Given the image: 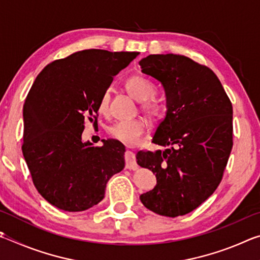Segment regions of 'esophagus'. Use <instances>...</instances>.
<instances>
[{
  "label": "esophagus",
  "mask_w": 260,
  "mask_h": 260,
  "mask_svg": "<svg viewBox=\"0 0 260 260\" xmlns=\"http://www.w3.org/2000/svg\"><path fill=\"white\" fill-rule=\"evenodd\" d=\"M125 161H126V169L128 170H136L138 169V164L135 160V153L129 150L125 151Z\"/></svg>",
  "instance_id": "34e87169"
}]
</instances>
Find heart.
Instances as JSON below:
<instances>
[{
    "label": "heart",
    "mask_w": 260,
    "mask_h": 260,
    "mask_svg": "<svg viewBox=\"0 0 260 260\" xmlns=\"http://www.w3.org/2000/svg\"><path fill=\"white\" fill-rule=\"evenodd\" d=\"M125 87L135 100L142 102L141 108L152 118H156L161 112V105L153 98L156 87L153 83L141 74H134L125 80ZM109 110V91H104L99 101V111L107 114ZM147 129V124L143 119L120 120L108 126L107 132L110 138L119 141L126 146H133L141 139Z\"/></svg>",
    "instance_id": "obj_1"
}]
</instances>
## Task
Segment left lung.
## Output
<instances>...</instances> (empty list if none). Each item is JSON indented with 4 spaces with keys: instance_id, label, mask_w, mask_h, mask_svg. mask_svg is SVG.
Returning <instances> with one entry per match:
<instances>
[{
    "instance_id": "obj_1",
    "label": "left lung",
    "mask_w": 260,
    "mask_h": 260,
    "mask_svg": "<svg viewBox=\"0 0 260 260\" xmlns=\"http://www.w3.org/2000/svg\"><path fill=\"white\" fill-rule=\"evenodd\" d=\"M142 72L161 82L166 116L136 162L152 171L157 186L140 196L165 217L184 215L205 202L221 182L233 148V107L212 70L181 55H149Z\"/></svg>"
}]
</instances>
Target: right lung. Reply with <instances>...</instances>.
Here are the masks:
<instances>
[{"mask_svg": "<svg viewBox=\"0 0 260 260\" xmlns=\"http://www.w3.org/2000/svg\"><path fill=\"white\" fill-rule=\"evenodd\" d=\"M139 52L77 51L48 64L24 103L21 146L33 183L51 205L85 211L104 199L107 183L125 167V147L103 140L82 142L88 119L98 125L99 101L113 77Z\"/></svg>", "mask_w": 260, "mask_h": 260, "instance_id": "1", "label": "right lung"}]
</instances>
